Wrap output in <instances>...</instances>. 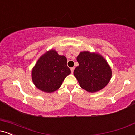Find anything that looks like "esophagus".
Masks as SVG:
<instances>
[{
    "label": "esophagus",
    "instance_id": "34e87169",
    "mask_svg": "<svg viewBox=\"0 0 135 135\" xmlns=\"http://www.w3.org/2000/svg\"><path fill=\"white\" fill-rule=\"evenodd\" d=\"M74 69H75V68L74 67H72L70 69V70H71V73H72V74H73V72H74Z\"/></svg>",
    "mask_w": 135,
    "mask_h": 135
}]
</instances>
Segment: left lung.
<instances>
[{
  "mask_svg": "<svg viewBox=\"0 0 135 135\" xmlns=\"http://www.w3.org/2000/svg\"><path fill=\"white\" fill-rule=\"evenodd\" d=\"M79 66L74 71L80 86L88 92L95 93L103 89L112 77V69L100 54L80 52L77 56Z\"/></svg>",
  "mask_w": 135,
  "mask_h": 135,
  "instance_id": "1",
  "label": "left lung"
}]
</instances>
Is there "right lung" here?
Returning a JSON list of instances; mask_svg holds the SVG:
<instances>
[{
  "instance_id": "add662e5",
  "label": "right lung",
  "mask_w": 135,
  "mask_h": 135,
  "mask_svg": "<svg viewBox=\"0 0 135 135\" xmlns=\"http://www.w3.org/2000/svg\"><path fill=\"white\" fill-rule=\"evenodd\" d=\"M66 63V57L59 55L55 49L43 54L32 70V81L35 87L49 93L58 90L71 73Z\"/></svg>"
}]
</instances>
